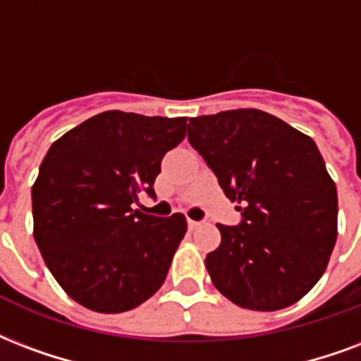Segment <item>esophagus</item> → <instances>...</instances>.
Returning a JSON list of instances; mask_svg holds the SVG:
<instances>
[{
	"label": "esophagus",
	"instance_id": "1",
	"mask_svg": "<svg viewBox=\"0 0 361 361\" xmlns=\"http://www.w3.org/2000/svg\"><path fill=\"white\" fill-rule=\"evenodd\" d=\"M188 226H189V229H197V228H201V221L188 220Z\"/></svg>",
	"mask_w": 361,
	"mask_h": 361
}]
</instances>
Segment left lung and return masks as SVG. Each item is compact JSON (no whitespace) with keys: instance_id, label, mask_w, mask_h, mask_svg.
<instances>
[{"instance_id":"8db88e82","label":"left lung","mask_w":361,"mask_h":361,"mask_svg":"<svg viewBox=\"0 0 361 361\" xmlns=\"http://www.w3.org/2000/svg\"><path fill=\"white\" fill-rule=\"evenodd\" d=\"M189 143L241 212L207 255L214 287L241 308L298 302L323 276L337 241V188L312 137L256 109L189 118Z\"/></svg>"}]
</instances>
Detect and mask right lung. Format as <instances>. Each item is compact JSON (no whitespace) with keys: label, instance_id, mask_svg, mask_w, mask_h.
Returning a JSON list of instances; mask_svg holds the SVG:
<instances>
[{"label":"right lung","instance_id":"right-lung-1","mask_svg":"<svg viewBox=\"0 0 361 361\" xmlns=\"http://www.w3.org/2000/svg\"><path fill=\"white\" fill-rule=\"evenodd\" d=\"M185 126L188 118L106 111L49 147L32 185L34 239L72 300L120 314L164 283L185 216L157 218L133 202L154 197L160 162Z\"/></svg>","mask_w":361,"mask_h":361}]
</instances>
